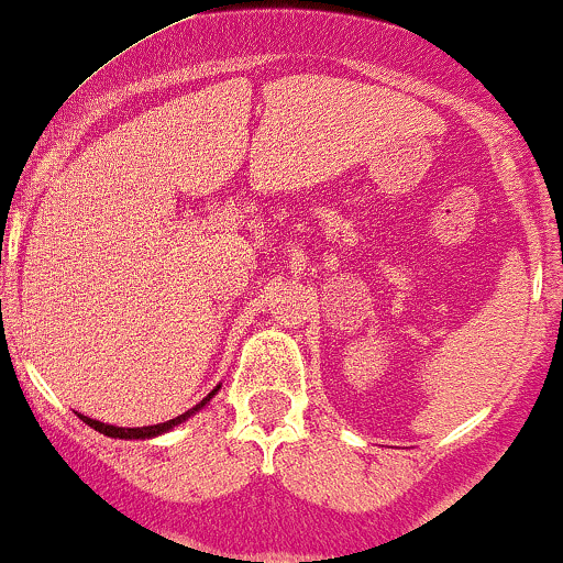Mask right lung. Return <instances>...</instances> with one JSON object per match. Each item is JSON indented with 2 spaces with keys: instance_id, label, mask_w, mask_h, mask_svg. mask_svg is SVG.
<instances>
[{
  "instance_id": "right-lung-1",
  "label": "right lung",
  "mask_w": 563,
  "mask_h": 563,
  "mask_svg": "<svg viewBox=\"0 0 563 563\" xmlns=\"http://www.w3.org/2000/svg\"><path fill=\"white\" fill-rule=\"evenodd\" d=\"M217 389H220V386H217ZM217 389H214V391H217ZM214 391H209V395L203 397V400L198 402L196 408L187 410V413L177 416V419L163 421V424H153V427H110V424H101V421H96V419H88V416H80V419L86 421L88 427H93L96 432L107 434V438H120V440H144V438H155V434H163V432H168V429H172V427L183 424V421L187 419V416L196 413L198 408H203V405H207V402L211 400V397H214Z\"/></svg>"
}]
</instances>
